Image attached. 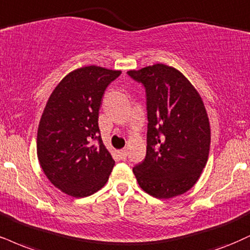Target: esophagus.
<instances>
[{
  "mask_svg": "<svg viewBox=\"0 0 250 250\" xmlns=\"http://www.w3.org/2000/svg\"><path fill=\"white\" fill-rule=\"evenodd\" d=\"M119 156H120V158L122 159V161H125V159L127 158V150H125V149L120 150V151H119Z\"/></svg>",
  "mask_w": 250,
  "mask_h": 250,
  "instance_id": "1",
  "label": "esophagus"
}]
</instances>
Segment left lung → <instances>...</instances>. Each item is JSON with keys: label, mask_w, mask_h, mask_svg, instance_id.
Instances as JSON below:
<instances>
[{"label": "left lung", "mask_w": 250, "mask_h": 250, "mask_svg": "<svg viewBox=\"0 0 250 250\" xmlns=\"http://www.w3.org/2000/svg\"><path fill=\"white\" fill-rule=\"evenodd\" d=\"M128 76L146 89V155L133 172L143 191L158 199L185 193L207 163L211 129L199 93L176 68L155 64Z\"/></svg>", "instance_id": "8db88e82"}]
</instances>
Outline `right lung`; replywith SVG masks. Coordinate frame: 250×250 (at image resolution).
Wrapping results in <instances>:
<instances>
[{"label": "right lung", "mask_w": 250, "mask_h": 250, "mask_svg": "<svg viewBox=\"0 0 250 250\" xmlns=\"http://www.w3.org/2000/svg\"><path fill=\"white\" fill-rule=\"evenodd\" d=\"M121 71L86 66L68 73L50 95L37 134L45 176L66 194L83 198L107 183L114 159L102 143L99 109L104 93Z\"/></svg>", "instance_id": "add662e5"}]
</instances>
